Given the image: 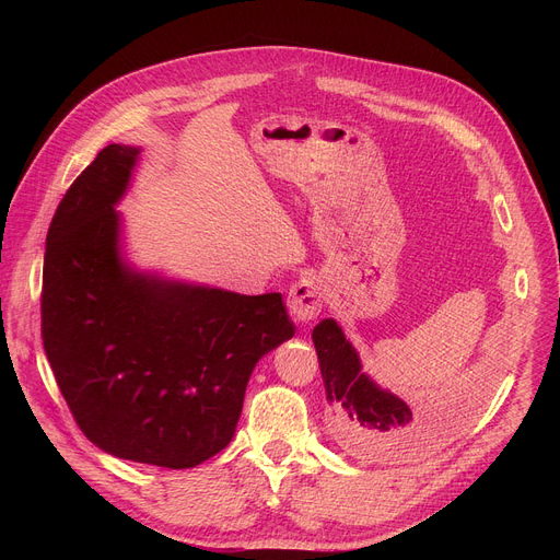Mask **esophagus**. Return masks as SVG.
<instances>
[{"instance_id":"1","label":"esophagus","mask_w":560,"mask_h":560,"mask_svg":"<svg viewBox=\"0 0 560 560\" xmlns=\"http://www.w3.org/2000/svg\"><path fill=\"white\" fill-rule=\"evenodd\" d=\"M322 283L315 275H304L288 292V308L300 322L315 319L322 313Z\"/></svg>"}]
</instances>
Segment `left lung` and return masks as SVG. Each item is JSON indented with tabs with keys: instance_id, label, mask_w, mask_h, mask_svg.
<instances>
[{
	"instance_id": "1",
	"label": "left lung",
	"mask_w": 560,
	"mask_h": 560,
	"mask_svg": "<svg viewBox=\"0 0 560 560\" xmlns=\"http://www.w3.org/2000/svg\"><path fill=\"white\" fill-rule=\"evenodd\" d=\"M313 342L342 447L368 460H399L418 454L431 429L418 424L413 410L376 388L361 372L354 347L334 319L319 322Z\"/></svg>"
}]
</instances>
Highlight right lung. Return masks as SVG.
Wrapping results in <instances>:
<instances>
[{
	"label": "right lung",
	"instance_id": "obj_1",
	"mask_svg": "<svg viewBox=\"0 0 560 560\" xmlns=\"http://www.w3.org/2000/svg\"><path fill=\"white\" fill-rule=\"evenodd\" d=\"M136 156V147H104L58 203L45 247L43 345L91 443L186 469L231 443L254 365L295 329L279 292L235 295L125 268L113 203Z\"/></svg>",
	"mask_w": 560,
	"mask_h": 560
}]
</instances>
